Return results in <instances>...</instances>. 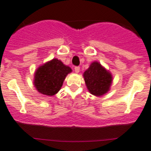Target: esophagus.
Segmentation results:
<instances>
[{
    "label": "esophagus",
    "instance_id": "obj_1",
    "mask_svg": "<svg viewBox=\"0 0 151 151\" xmlns=\"http://www.w3.org/2000/svg\"><path fill=\"white\" fill-rule=\"evenodd\" d=\"M75 72L76 73H79V71H80V68H79V66H76V67H75Z\"/></svg>",
    "mask_w": 151,
    "mask_h": 151
}]
</instances>
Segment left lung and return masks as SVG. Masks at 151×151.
Segmentation results:
<instances>
[{
    "label": "left lung",
    "instance_id": "1",
    "mask_svg": "<svg viewBox=\"0 0 151 151\" xmlns=\"http://www.w3.org/2000/svg\"><path fill=\"white\" fill-rule=\"evenodd\" d=\"M88 90L96 96H103L109 91L112 83V76L97 61H93L83 73Z\"/></svg>",
    "mask_w": 151,
    "mask_h": 151
}]
</instances>
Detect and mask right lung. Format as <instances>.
<instances>
[{
  "mask_svg": "<svg viewBox=\"0 0 151 151\" xmlns=\"http://www.w3.org/2000/svg\"><path fill=\"white\" fill-rule=\"evenodd\" d=\"M71 72L70 67L54 58L36 70L33 84L42 94L54 96L61 90L65 77Z\"/></svg>",
  "mask_w": 151,
  "mask_h": 151,
  "instance_id": "obj_1",
  "label": "right lung"
}]
</instances>
